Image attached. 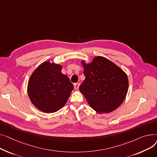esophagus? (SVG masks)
<instances>
[{
    "label": "esophagus",
    "mask_w": 157,
    "mask_h": 157,
    "mask_svg": "<svg viewBox=\"0 0 157 157\" xmlns=\"http://www.w3.org/2000/svg\"><path fill=\"white\" fill-rule=\"evenodd\" d=\"M79 86H80V84H79V83H75V84H74V89H75V90H78Z\"/></svg>",
    "instance_id": "1"
}]
</instances>
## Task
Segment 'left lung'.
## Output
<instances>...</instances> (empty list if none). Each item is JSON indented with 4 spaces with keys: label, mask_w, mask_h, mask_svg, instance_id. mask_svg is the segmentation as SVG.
Instances as JSON below:
<instances>
[{
    "label": "left lung",
    "mask_w": 157,
    "mask_h": 157,
    "mask_svg": "<svg viewBox=\"0 0 157 157\" xmlns=\"http://www.w3.org/2000/svg\"><path fill=\"white\" fill-rule=\"evenodd\" d=\"M85 80L79 90L89 106L99 113L112 112L122 105L127 94L125 72L113 62L101 56L90 63L81 61Z\"/></svg>",
    "instance_id": "1"
}]
</instances>
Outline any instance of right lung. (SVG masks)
<instances>
[{
    "instance_id": "obj_1",
    "label": "right lung",
    "mask_w": 157,
    "mask_h": 157,
    "mask_svg": "<svg viewBox=\"0 0 157 157\" xmlns=\"http://www.w3.org/2000/svg\"><path fill=\"white\" fill-rule=\"evenodd\" d=\"M62 66L50 61L41 63L32 73L27 93L32 103L41 112H56L67 103L73 89Z\"/></svg>"
}]
</instances>
